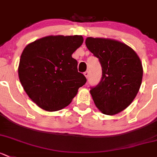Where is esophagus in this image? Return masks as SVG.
I'll list each match as a JSON object with an SVG mask.
<instances>
[{"mask_svg": "<svg viewBox=\"0 0 157 157\" xmlns=\"http://www.w3.org/2000/svg\"><path fill=\"white\" fill-rule=\"evenodd\" d=\"M84 75H85V77H86V79H88L89 75H90V73H89V71H86V72H84Z\"/></svg>", "mask_w": 157, "mask_h": 157, "instance_id": "esophagus-1", "label": "esophagus"}]
</instances>
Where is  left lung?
<instances>
[{
    "label": "left lung",
    "mask_w": 157,
    "mask_h": 157,
    "mask_svg": "<svg viewBox=\"0 0 157 157\" xmlns=\"http://www.w3.org/2000/svg\"><path fill=\"white\" fill-rule=\"evenodd\" d=\"M86 45L102 68L101 81L90 90L94 103L104 114L123 111L141 86L143 67L139 57L131 47L115 40L87 37Z\"/></svg>",
    "instance_id": "left-lung-1"
}]
</instances>
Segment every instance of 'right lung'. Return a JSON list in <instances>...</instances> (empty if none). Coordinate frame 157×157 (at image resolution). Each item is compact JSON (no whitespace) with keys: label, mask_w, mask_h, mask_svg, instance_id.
Returning <instances> with one entry per match:
<instances>
[{"label":"right lung","mask_w":157,"mask_h":157,"mask_svg":"<svg viewBox=\"0 0 157 157\" xmlns=\"http://www.w3.org/2000/svg\"><path fill=\"white\" fill-rule=\"evenodd\" d=\"M81 35L47 36L25 47L19 61V80L29 98L47 111L65 108L86 82L72 58Z\"/></svg>","instance_id":"obj_1"}]
</instances>
